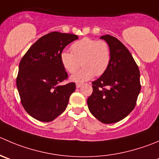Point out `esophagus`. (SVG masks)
I'll return each mask as SVG.
<instances>
[{"label": "esophagus", "mask_w": 159, "mask_h": 159, "mask_svg": "<svg viewBox=\"0 0 159 159\" xmlns=\"http://www.w3.org/2000/svg\"><path fill=\"white\" fill-rule=\"evenodd\" d=\"M81 85H82V84H81V83H77V84H76V87L77 88H80Z\"/></svg>", "instance_id": "esophagus-1"}]
</instances>
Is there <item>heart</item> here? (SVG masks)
Masks as SVG:
<instances>
[{
    "label": "heart",
    "mask_w": 159,
    "mask_h": 159,
    "mask_svg": "<svg viewBox=\"0 0 159 159\" xmlns=\"http://www.w3.org/2000/svg\"><path fill=\"white\" fill-rule=\"evenodd\" d=\"M71 53L63 51L61 62L68 73L76 71L81 62L82 68L70 77L75 82L88 81L94 76H101L106 71L111 61V50L107 42L85 37L74 43Z\"/></svg>",
    "instance_id": "heart-1"
}]
</instances>
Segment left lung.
Returning a JSON list of instances; mask_svg holds the SVG:
<instances>
[{
	"label": "left lung",
	"mask_w": 159,
	"mask_h": 159,
	"mask_svg": "<svg viewBox=\"0 0 159 159\" xmlns=\"http://www.w3.org/2000/svg\"><path fill=\"white\" fill-rule=\"evenodd\" d=\"M111 50L109 67L92 81V93L87 100L91 113L103 124L125 118L134 109L141 91L140 71L127 47L116 37L105 35Z\"/></svg>",
	"instance_id": "8db88e82"
}]
</instances>
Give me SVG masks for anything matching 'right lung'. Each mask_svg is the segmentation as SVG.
Masks as SVG:
<instances>
[{
    "label": "right lung",
    "mask_w": 159,
    "mask_h": 159,
    "mask_svg": "<svg viewBox=\"0 0 159 159\" xmlns=\"http://www.w3.org/2000/svg\"><path fill=\"white\" fill-rule=\"evenodd\" d=\"M78 38L74 34L50 32L31 46L20 61L16 84L21 105L38 120L50 122L67 108L76 85L60 84L68 77L61 53Z\"/></svg>",
    "instance_id": "add662e5"
}]
</instances>
